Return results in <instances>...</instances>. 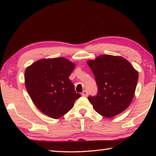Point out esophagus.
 <instances>
[{
	"mask_svg": "<svg viewBox=\"0 0 156 156\" xmlns=\"http://www.w3.org/2000/svg\"><path fill=\"white\" fill-rule=\"evenodd\" d=\"M82 96H83V97H87L88 96V92L87 90H84L83 92H82Z\"/></svg>",
	"mask_w": 156,
	"mask_h": 156,
	"instance_id": "esophagus-1",
	"label": "esophagus"
}]
</instances>
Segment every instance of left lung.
Returning a JSON list of instances; mask_svg holds the SVG:
<instances>
[{
  "instance_id": "1",
  "label": "left lung",
  "mask_w": 156,
  "mask_h": 156,
  "mask_svg": "<svg viewBox=\"0 0 156 156\" xmlns=\"http://www.w3.org/2000/svg\"><path fill=\"white\" fill-rule=\"evenodd\" d=\"M98 94L88 101L98 114L111 118L128 108L135 96L138 72L125 58L119 55H101L89 59Z\"/></svg>"
}]
</instances>
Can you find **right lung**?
I'll list each match as a JSON object with an SVG mask.
<instances>
[{
	"label": "right lung",
	"instance_id": "1",
	"mask_svg": "<svg viewBox=\"0 0 156 156\" xmlns=\"http://www.w3.org/2000/svg\"><path fill=\"white\" fill-rule=\"evenodd\" d=\"M76 64L63 57L39 59L26 68L25 84L34 105L43 113L59 119L81 97L69 76Z\"/></svg>",
	"mask_w": 156,
	"mask_h": 156
}]
</instances>
